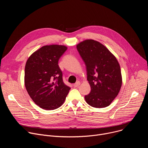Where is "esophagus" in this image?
Instances as JSON below:
<instances>
[{
	"label": "esophagus",
	"instance_id": "esophagus-1",
	"mask_svg": "<svg viewBox=\"0 0 148 148\" xmlns=\"http://www.w3.org/2000/svg\"><path fill=\"white\" fill-rule=\"evenodd\" d=\"M79 85H80V82L79 81H77L75 84H73V86H74V87H78Z\"/></svg>",
	"mask_w": 148,
	"mask_h": 148
}]
</instances>
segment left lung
Wrapping results in <instances>:
<instances>
[{"instance_id":"8db88e82","label":"left lung","mask_w":148,"mask_h":148,"mask_svg":"<svg viewBox=\"0 0 148 148\" xmlns=\"http://www.w3.org/2000/svg\"><path fill=\"white\" fill-rule=\"evenodd\" d=\"M87 66L90 93L86 101L95 108L107 107L118 95L122 83L121 71L115 56L99 41L87 39L77 45Z\"/></svg>"}]
</instances>
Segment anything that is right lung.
<instances>
[{
  "instance_id": "right-lung-1",
  "label": "right lung",
  "mask_w": 148,
  "mask_h": 148,
  "mask_svg": "<svg viewBox=\"0 0 148 148\" xmlns=\"http://www.w3.org/2000/svg\"><path fill=\"white\" fill-rule=\"evenodd\" d=\"M67 49L64 45H46L32 53L25 71L26 89L41 108L53 110L64 102L70 87L63 82L58 62Z\"/></svg>"
}]
</instances>
